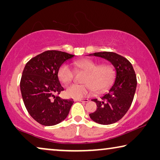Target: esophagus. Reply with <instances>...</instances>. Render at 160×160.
Returning a JSON list of instances; mask_svg holds the SVG:
<instances>
[{"label": "esophagus", "mask_w": 160, "mask_h": 160, "mask_svg": "<svg viewBox=\"0 0 160 160\" xmlns=\"http://www.w3.org/2000/svg\"><path fill=\"white\" fill-rule=\"evenodd\" d=\"M74 101L75 102H87L89 101L88 99H74Z\"/></svg>", "instance_id": "1"}]
</instances>
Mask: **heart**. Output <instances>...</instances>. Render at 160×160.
I'll use <instances>...</instances> for the list:
<instances>
[{
  "label": "heart",
  "instance_id": "obj_1",
  "mask_svg": "<svg viewBox=\"0 0 160 160\" xmlns=\"http://www.w3.org/2000/svg\"><path fill=\"white\" fill-rule=\"evenodd\" d=\"M76 68L87 72L85 74L84 84H73L67 87L65 94L68 98L80 99L86 96L93 95L95 87L98 91L102 92L112 83L114 71L110 65H101L89 59H82L74 62ZM73 70L68 64H62L58 71V77L63 84H68L73 79Z\"/></svg>",
  "mask_w": 160,
  "mask_h": 160
}]
</instances>
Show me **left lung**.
Listing matches in <instances>:
<instances>
[{
  "instance_id": "obj_1",
  "label": "left lung",
  "mask_w": 160,
  "mask_h": 160,
  "mask_svg": "<svg viewBox=\"0 0 160 160\" xmlns=\"http://www.w3.org/2000/svg\"><path fill=\"white\" fill-rule=\"evenodd\" d=\"M89 55L106 59L115 68L112 85L101 99L92 100L97 105V110L89 114L98 124H113L125 115L132 104L137 87L135 71L130 61L114 52H95Z\"/></svg>"
}]
</instances>
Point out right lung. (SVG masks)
Returning <instances> with one entry per match:
<instances>
[{
    "label": "right lung",
    "mask_w": 160,
    "mask_h": 160,
    "mask_svg": "<svg viewBox=\"0 0 160 160\" xmlns=\"http://www.w3.org/2000/svg\"><path fill=\"white\" fill-rule=\"evenodd\" d=\"M73 57L64 52L49 50L25 65L20 81L22 97L29 114L42 125H55L68 115L73 100L58 96L64 90L59 81L58 71Z\"/></svg>",
    "instance_id": "right-lung-1"
}]
</instances>
